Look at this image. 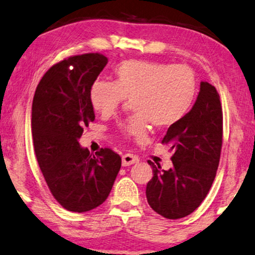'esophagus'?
Instances as JSON below:
<instances>
[{"label":"esophagus","instance_id":"34e87169","mask_svg":"<svg viewBox=\"0 0 255 255\" xmlns=\"http://www.w3.org/2000/svg\"><path fill=\"white\" fill-rule=\"evenodd\" d=\"M138 161H139L138 156H135V155H133V154H125V155H123V156H122V164H123L124 167L134 164Z\"/></svg>","mask_w":255,"mask_h":255}]
</instances>
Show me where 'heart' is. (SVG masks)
Returning a JSON list of instances; mask_svg holds the SVG:
<instances>
[{
  "mask_svg": "<svg viewBox=\"0 0 255 255\" xmlns=\"http://www.w3.org/2000/svg\"><path fill=\"white\" fill-rule=\"evenodd\" d=\"M115 82L97 80L90 91L95 112L110 116L127 99L133 115L119 124L127 136L143 139L149 123L155 128H170L186 116L198 92L197 77L186 64L127 60L114 69Z\"/></svg>",
  "mask_w": 255,
  "mask_h": 255,
  "instance_id": "b5f03b06",
  "label": "heart"
}]
</instances>
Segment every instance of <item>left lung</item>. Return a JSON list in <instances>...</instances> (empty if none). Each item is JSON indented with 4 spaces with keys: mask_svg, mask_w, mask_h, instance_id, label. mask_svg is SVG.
I'll use <instances>...</instances> for the list:
<instances>
[{
    "mask_svg": "<svg viewBox=\"0 0 255 255\" xmlns=\"http://www.w3.org/2000/svg\"><path fill=\"white\" fill-rule=\"evenodd\" d=\"M223 113L216 88L200 83V92L183 120L168 128L162 143L170 146L173 167L161 169L148 161L153 178L146 187L154 212L169 220L193 213L212 187L220 163Z\"/></svg>",
    "mask_w": 255,
    "mask_h": 255,
    "instance_id": "1",
    "label": "left lung"
}]
</instances>
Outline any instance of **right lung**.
<instances>
[{"label":"right lung","instance_id":"add662e5","mask_svg":"<svg viewBox=\"0 0 255 255\" xmlns=\"http://www.w3.org/2000/svg\"><path fill=\"white\" fill-rule=\"evenodd\" d=\"M107 63L100 53L65 58L43 75L33 98L36 160L53 197L70 212H90L103 204L122 165L113 149L94 155L78 142L95 120L90 91Z\"/></svg>","mask_w":255,"mask_h":255}]
</instances>
